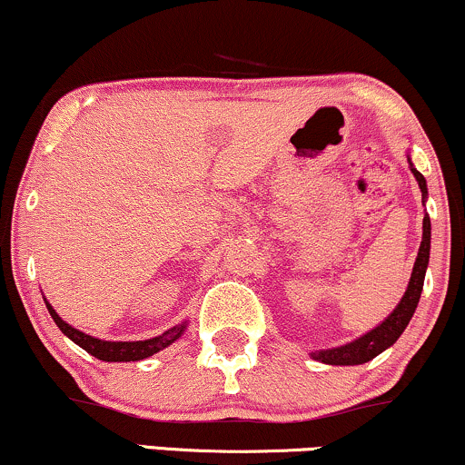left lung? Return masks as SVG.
I'll list each match as a JSON object with an SVG mask.
<instances>
[{
	"label": "left lung",
	"instance_id": "left-lung-1",
	"mask_svg": "<svg viewBox=\"0 0 465 465\" xmlns=\"http://www.w3.org/2000/svg\"><path fill=\"white\" fill-rule=\"evenodd\" d=\"M410 169H412L414 178L419 182L422 199H427L425 178H422V173L414 167L412 161H410ZM429 246H431V221H429V216L425 214V219H422V242L419 249V257H416L414 262V270H412V276H410L408 290H405L403 298L399 301L397 309L392 311V313L386 317L380 326H375L373 331L362 334V337L351 341V343H345L341 345V348H332V350L311 351V358L326 364H362L381 354L384 350H389L391 345L401 337L405 326H408L410 320H412L416 304L420 301L422 283H425V272L429 266Z\"/></svg>",
	"mask_w": 465,
	"mask_h": 465
}]
</instances>
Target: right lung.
<instances>
[{
    "instance_id": "1",
    "label": "right lung",
    "mask_w": 465,
    "mask_h": 465,
    "mask_svg": "<svg viewBox=\"0 0 465 465\" xmlns=\"http://www.w3.org/2000/svg\"><path fill=\"white\" fill-rule=\"evenodd\" d=\"M46 309H49V313L53 317V322L57 324V328H60V331L66 334L70 341H74V343L79 345V348H84L87 354L96 356L98 361H104V362L143 361V358L156 354V351H161V350L167 348V345H172L173 341H178L182 337V332L186 331V322H184V324L169 328V331H164L163 334H158V337H154V339H145V341H103V339L92 337V334L76 331V328L66 324V322H64L62 317L55 313V309H53L49 302H46Z\"/></svg>"
}]
</instances>
